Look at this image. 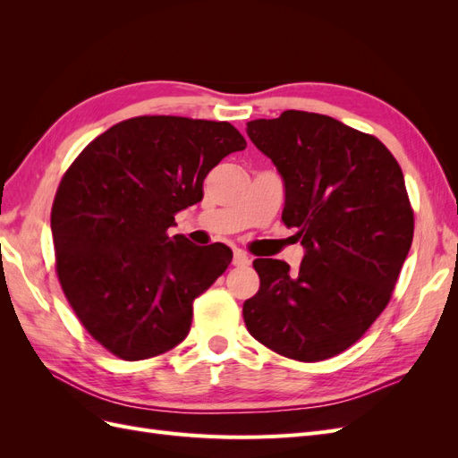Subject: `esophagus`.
<instances>
[{
  "label": "esophagus",
  "mask_w": 458,
  "mask_h": 458,
  "mask_svg": "<svg viewBox=\"0 0 458 458\" xmlns=\"http://www.w3.org/2000/svg\"><path fill=\"white\" fill-rule=\"evenodd\" d=\"M233 266L234 267L250 266V258H248V254L242 252V250H234V254H233Z\"/></svg>",
  "instance_id": "1"
}]
</instances>
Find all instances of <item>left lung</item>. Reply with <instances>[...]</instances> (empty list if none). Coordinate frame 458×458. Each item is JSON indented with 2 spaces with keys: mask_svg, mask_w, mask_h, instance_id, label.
<instances>
[{
  "mask_svg": "<svg viewBox=\"0 0 458 458\" xmlns=\"http://www.w3.org/2000/svg\"><path fill=\"white\" fill-rule=\"evenodd\" d=\"M284 183L283 221L306 254L296 271L254 259L250 335L296 361L348 350L377 321L411 250L414 219L403 172L377 137L325 114L284 110L246 123Z\"/></svg>",
  "mask_w": 458,
  "mask_h": 458,
  "instance_id": "1",
  "label": "left lung"
}]
</instances>
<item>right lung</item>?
I'll return each instance as SVG.
<instances>
[{
    "instance_id": "1",
    "label": "right lung",
    "mask_w": 458,
    "mask_h": 458,
    "mask_svg": "<svg viewBox=\"0 0 458 458\" xmlns=\"http://www.w3.org/2000/svg\"><path fill=\"white\" fill-rule=\"evenodd\" d=\"M244 148L229 122L137 116L93 140L64 174L51 210L57 275L81 325L110 353L141 361L189 335L192 301L233 252L168 229L202 200L208 172Z\"/></svg>"
}]
</instances>
